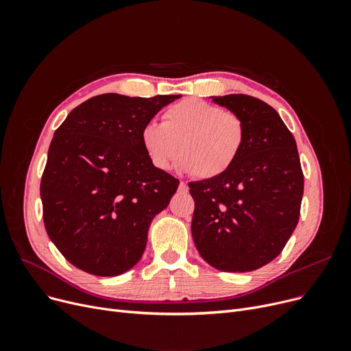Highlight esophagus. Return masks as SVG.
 I'll return each mask as SVG.
<instances>
[{"mask_svg":"<svg viewBox=\"0 0 351 351\" xmlns=\"http://www.w3.org/2000/svg\"><path fill=\"white\" fill-rule=\"evenodd\" d=\"M188 189H189L188 183H186V182H182V180H180V183H179V191H180V192H188Z\"/></svg>","mask_w":351,"mask_h":351,"instance_id":"1","label":"esophagus"}]
</instances>
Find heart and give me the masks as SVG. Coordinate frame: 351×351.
<instances>
[{"label":"heart","instance_id":"obj_1","mask_svg":"<svg viewBox=\"0 0 351 351\" xmlns=\"http://www.w3.org/2000/svg\"><path fill=\"white\" fill-rule=\"evenodd\" d=\"M142 145L158 169H169L180 151L178 168L200 179L228 172L246 142L243 119L230 110L197 98L171 105L163 122H147Z\"/></svg>","mask_w":351,"mask_h":351}]
</instances>
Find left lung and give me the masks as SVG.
Segmentation results:
<instances>
[{"instance_id": "1", "label": "left lung", "mask_w": 351, "mask_h": 351, "mask_svg": "<svg viewBox=\"0 0 351 351\" xmlns=\"http://www.w3.org/2000/svg\"><path fill=\"white\" fill-rule=\"evenodd\" d=\"M212 99L243 119L246 142L228 172L189 183L193 242L210 266L252 271L278 257L298 226L300 158L291 132L266 102L245 94Z\"/></svg>"}]
</instances>
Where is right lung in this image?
<instances>
[{"label": "right lung", "instance_id": "1", "mask_svg": "<svg viewBox=\"0 0 351 351\" xmlns=\"http://www.w3.org/2000/svg\"><path fill=\"white\" fill-rule=\"evenodd\" d=\"M180 95L102 94L55 131L41 179L47 233L65 259L95 276H118L143 254L152 219L179 180L154 166L142 129Z\"/></svg>", "mask_w": 351, "mask_h": 351}]
</instances>
